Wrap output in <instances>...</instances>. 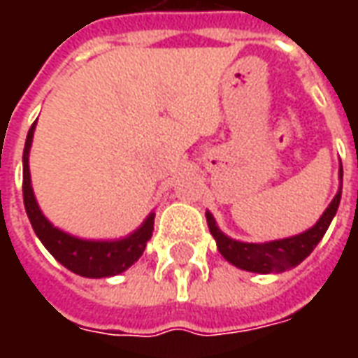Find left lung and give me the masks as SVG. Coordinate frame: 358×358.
I'll return each mask as SVG.
<instances>
[{
  "instance_id": "1",
  "label": "left lung",
  "mask_w": 358,
  "mask_h": 358,
  "mask_svg": "<svg viewBox=\"0 0 358 358\" xmlns=\"http://www.w3.org/2000/svg\"><path fill=\"white\" fill-rule=\"evenodd\" d=\"M341 180H343V166H339V189L336 197L331 199L328 209L324 210L322 217L318 218L313 228H308L307 232L297 234L292 238L284 240L266 241V243H245L228 238L226 234L220 232L217 226V220L207 210V224L213 234V238L217 240V248L220 255L224 257L228 263L238 266L248 272H257V274H272V272H285V270L297 266L303 263L313 249L318 245V241L322 240L324 234L330 226L331 218L338 213L339 201H341Z\"/></svg>"
}]
</instances>
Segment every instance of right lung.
I'll list each match as a JSON object with an SVG mask.
<instances>
[{"label":"right lung","instance_id":"obj_1","mask_svg":"<svg viewBox=\"0 0 358 358\" xmlns=\"http://www.w3.org/2000/svg\"><path fill=\"white\" fill-rule=\"evenodd\" d=\"M36 122L30 126L22 153V197H24V209L30 218V224L34 228L36 236L40 238L43 248L57 259L59 263L66 268L84 278H107L115 276L130 268L145 251L149 238L153 234L155 213H151L143 224L134 230L130 236L122 240L113 241H92L74 238L71 234L59 230L51 224L36 203L32 184H30V169H28V153L34 138Z\"/></svg>","mask_w":358,"mask_h":358}]
</instances>
